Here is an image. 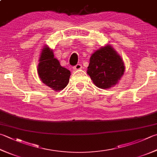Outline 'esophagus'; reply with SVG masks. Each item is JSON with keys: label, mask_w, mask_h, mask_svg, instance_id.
<instances>
[{"label": "esophagus", "mask_w": 157, "mask_h": 157, "mask_svg": "<svg viewBox=\"0 0 157 157\" xmlns=\"http://www.w3.org/2000/svg\"><path fill=\"white\" fill-rule=\"evenodd\" d=\"M82 68V65L80 64V63H78L76 64L75 66H74V69H75V70H80Z\"/></svg>", "instance_id": "obj_1"}]
</instances>
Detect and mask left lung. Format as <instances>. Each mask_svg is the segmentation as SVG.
Segmentation results:
<instances>
[{
	"label": "left lung",
	"mask_w": 157,
	"mask_h": 157,
	"mask_svg": "<svg viewBox=\"0 0 157 157\" xmlns=\"http://www.w3.org/2000/svg\"><path fill=\"white\" fill-rule=\"evenodd\" d=\"M124 72L122 58L111 46H106L91 56L87 72L96 86L108 89L117 83Z\"/></svg>",
	"instance_id": "8db88e82"
}]
</instances>
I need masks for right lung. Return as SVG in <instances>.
Instances as JSON below:
<instances>
[{
    "label": "right lung",
    "instance_id": "right-lung-1",
    "mask_svg": "<svg viewBox=\"0 0 157 157\" xmlns=\"http://www.w3.org/2000/svg\"><path fill=\"white\" fill-rule=\"evenodd\" d=\"M39 61L37 72L42 81L55 91L63 90L69 82L70 71L61 66L48 47L42 49Z\"/></svg>",
    "mask_w": 157,
    "mask_h": 157
}]
</instances>
